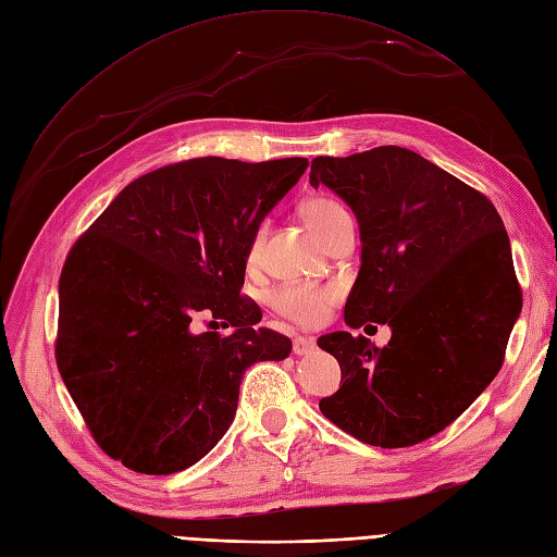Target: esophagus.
<instances>
[{
  "instance_id": "obj_1",
  "label": "esophagus",
  "mask_w": 557,
  "mask_h": 557,
  "mask_svg": "<svg viewBox=\"0 0 557 557\" xmlns=\"http://www.w3.org/2000/svg\"><path fill=\"white\" fill-rule=\"evenodd\" d=\"M313 347H315V341H313V338H307V336H296V338H294V352H296L298 357L311 355Z\"/></svg>"
}]
</instances>
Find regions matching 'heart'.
<instances>
[{"mask_svg":"<svg viewBox=\"0 0 557 557\" xmlns=\"http://www.w3.org/2000/svg\"><path fill=\"white\" fill-rule=\"evenodd\" d=\"M300 214L320 242H325L338 225L352 221V216H349V212L343 208V205L330 196H313L305 200ZM263 237H267V225H259L246 246L248 267H257L259 263ZM334 300H336V288L309 284V282L284 284L275 288L271 296L273 309L280 315L294 320V323L302 327H315L323 323L327 309L334 305Z\"/></svg>","mask_w":557,"mask_h":557,"instance_id":"1","label":"heart"}]
</instances>
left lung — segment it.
Segmentation results:
<instances>
[{
	"instance_id": "left-lung-1",
	"label": "left lung",
	"mask_w": 557,
	"mask_h": 557,
	"mask_svg": "<svg viewBox=\"0 0 557 557\" xmlns=\"http://www.w3.org/2000/svg\"><path fill=\"white\" fill-rule=\"evenodd\" d=\"M309 183L330 187L359 221L345 323L393 330L386 347L349 332L318 338L343 384L320 413L372 447L418 445L504 366L521 311L504 221L481 191L401 146L313 158Z\"/></svg>"
}]
</instances>
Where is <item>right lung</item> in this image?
Instances as JSON below:
<instances>
[{"instance_id": "1", "label": "right lung", "mask_w": 557, "mask_h": 557, "mask_svg": "<svg viewBox=\"0 0 557 557\" xmlns=\"http://www.w3.org/2000/svg\"><path fill=\"white\" fill-rule=\"evenodd\" d=\"M307 166L194 158L156 169L72 246L55 363L97 445L128 470L198 462L230 429L246 368L290 355L239 290L252 232ZM196 317L233 332L198 335Z\"/></svg>"}]
</instances>
